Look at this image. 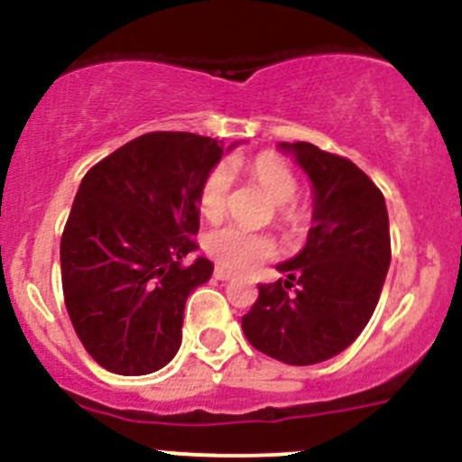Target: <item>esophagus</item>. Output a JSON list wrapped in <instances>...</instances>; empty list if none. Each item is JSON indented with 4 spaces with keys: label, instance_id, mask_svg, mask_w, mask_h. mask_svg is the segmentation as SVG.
I'll return each mask as SVG.
<instances>
[{
    "label": "esophagus",
    "instance_id": "esophagus-1",
    "mask_svg": "<svg viewBox=\"0 0 462 462\" xmlns=\"http://www.w3.org/2000/svg\"><path fill=\"white\" fill-rule=\"evenodd\" d=\"M214 277H217L218 282H230V279H232V274L227 273V270H223V268H217V270H214Z\"/></svg>",
    "mask_w": 462,
    "mask_h": 462
}]
</instances>
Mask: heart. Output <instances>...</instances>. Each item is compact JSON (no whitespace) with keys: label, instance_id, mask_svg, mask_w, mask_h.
<instances>
[{"label":"heart","instance_id":"1","mask_svg":"<svg viewBox=\"0 0 462 462\" xmlns=\"http://www.w3.org/2000/svg\"><path fill=\"white\" fill-rule=\"evenodd\" d=\"M250 171H253L261 189L277 205H286L295 197L297 180L282 158L273 156V153H261L253 161ZM230 185L232 171L227 165H218L217 170L209 171L201 194H199V205H201L205 217H221L223 209H226ZM205 253L217 261V265L230 270V273H253L263 261L277 254V244L268 235L226 226L212 230L205 236Z\"/></svg>","mask_w":462,"mask_h":462}]
</instances>
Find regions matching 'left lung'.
I'll list each match as a JSON object with an SVG mask.
<instances>
[{"label":"left lung","mask_w":462,"mask_h":462,"mask_svg":"<svg viewBox=\"0 0 462 462\" xmlns=\"http://www.w3.org/2000/svg\"><path fill=\"white\" fill-rule=\"evenodd\" d=\"M277 149L309 176L313 223L304 248L277 265L286 279L259 286L244 333L265 356L309 366L339 356L369 324L391 263L389 214L374 180L346 158L310 143Z\"/></svg>","instance_id":"left-lung-1"}]
</instances>
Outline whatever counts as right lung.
Returning <instances> with one entry per match:
<instances>
[{"instance_id":"1","label":"right lung","mask_w":462,"mask_h":462,"mask_svg":"<svg viewBox=\"0 0 462 462\" xmlns=\"http://www.w3.org/2000/svg\"><path fill=\"white\" fill-rule=\"evenodd\" d=\"M223 153L214 138L153 132L82 179L60 244L64 301L111 374H153L179 353L185 301L214 273L205 257L180 263L199 250V194Z\"/></svg>"}]
</instances>
